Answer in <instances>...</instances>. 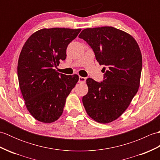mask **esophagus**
I'll use <instances>...</instances> for the list:
<instances>
[{
    "label": "esophagus",
    "mask_w": 160,
    "mask_h": 160,
    "mask_svg": "<svg viewBox=\"0 0 160 160\" xmlns=\"http://www.w3.org/2000/svg\"><path fill=\"white\" fill-rule=\"evenodd\" d=\"M86 82V78L84 77H79V79H78V82L79 83H85Z\"/></svg>",
    "instance_id": "1"
}]
</instances>
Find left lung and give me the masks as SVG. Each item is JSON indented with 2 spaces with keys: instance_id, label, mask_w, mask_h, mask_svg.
<instances>
[{
  "instance_id": "1",
  "label": "left lung",
  "mask_w": 160,
  "mask_h": 160,
  "mask_svg": "<svg viewBox=\"0 0 160 160\" xmlns=\"http://www.w3.org/2000/svg\"><path fill=\"white\" fill-rule=\"evenodd\" d=\"M78 37L105 67L102 82L87 80L89 91L82 98L83 105L93 120L109 123L124 113L138 91L142 67L140 47L132 36L113 27L84 29Z\"/></svg>"
}]
</instances>
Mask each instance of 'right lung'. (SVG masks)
<instances>
[{
  "instance_id": "obj_1",
  "label": "right lung",
  "mask_w": 160,
  "mask_h": 160,
  "mask_svg": "<svg viewBox=\"0 0 160 160\" xmlns=\"http://www.w3.org/2000/svg\"><path fill=\"white\" fill-rule=\"evenodd\" d=\"M80 31L42 29L22 47L18 62L19 86L27 108L37 120L52 123L62 114L67 98L79 77L60 73L54 67L66 59L68 45Z\"/></svg>"
}]
</instances>
